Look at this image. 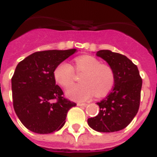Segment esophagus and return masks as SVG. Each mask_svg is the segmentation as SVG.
Here are the masks:
<instances>
[{"label":"esophagus","mask_w":157,"mask_h":157,"mask_svg":"<svg viewBox=\"0 0 157 157\" xmlns=\"http://www.w3.org/2000/svg\"><path fill=\"white\" fill-rule=\"evenodd\" d=\"M77 106H79V107H86L87 104H86V103H81V102H78V103H77Z\"/></svg>","instance_id":"obj_1"}]
</instances>
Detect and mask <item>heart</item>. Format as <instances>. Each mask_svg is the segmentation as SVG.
Here are the masks:
<instances>
[{
	"mask_svg": "<svg viewBox=\"0 0 157 157\" xmlns=\"http://www.w3.org/2000/svg\"><path fill=\"white\" fill-rule=\"evenodd\" d=\"M75 72L83 74L80 77L79 85L73 86L66 91L69 98L74 101H86L96 93L97 97H103L112 89L114 75L109 66L102 65L95 57L83 55L75 59ZM55 82L62 87H68L74 82L75 74L72 66L67 62H61L54 71Z\"/></svg>",
	"mask_w": 157,
	"mask_h": 157,
	"instance_id": "1",
	"label": "heart"
}]
</instances>
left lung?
<instances>
[{
	"label": "left lung",
	"instance_id": "obj_1",
	"mask_svg": "<svg viewBox=\"0 0 157 157\" xmlns=\"http://www.w3.org/2000/svg\"><path fill=\"white\" fill-rule=\"evenodd\" d=\"M113 70L114 87L106 98L97 102L98 115L87 119L94 130L104 133L119 131L127 127L138 113L142 79L137 66L125 55L103 49L97 52Z\"/></svg>",
	"mask_w": 157,
	"mask_h": 157
}]
</instances>
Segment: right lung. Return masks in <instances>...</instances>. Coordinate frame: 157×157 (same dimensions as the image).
<instances>
[{
    "mask_svg": "<svg viewBox=\"0 0 157 157\" xmlns=\"http://www.w3.org/2000/svg\"><path fill=\"white\" fill-rule=\"evenodd\" d=\"M75 52V48L35 52L17 65L12 78L13 108L28 129L49 134L64 126L67 113L76 104L63 97L54 71Z\"/></svg>",
    "mask_w": 157,
    "mask_h": 157,
    "instance_id": "obj_1",
    "label": "right lung"
}]
</instances>
